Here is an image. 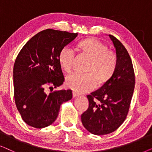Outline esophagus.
Here are the masks:
<instances>
[{
	"label": "esophagus",
	"mask_w": 152,
	"mask_h": 152,
	"mask_svg": "<svg viewBox=\"0 0 152 152\" xmlns=\"http://www.w3.org/2000/svg\"><path fill=\"white\" fill-rule=\"evenodd\" d=\"M79 94H78V93H77V92H73V96L74 97V98H76V97H77V96H79Z\"/></svg>",
	"instance_id": "obj_1"
}]
</instances>
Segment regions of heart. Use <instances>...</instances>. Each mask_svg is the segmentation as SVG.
Listing matches in <instances>:
<instances>
[{
  "mask_svg": "<svg viewBox=\"0 0 152 152\" xmlns=\"http://www.w3.org/2000/svg\"><path fill=\"white\" fill-rule=\"evenodd\" d=\"M77 48L82 55L90 59L86 69L88 73H72L66 76V83L76 92H83L94 88L97 81L99 84L106 82L115 72L117 60L114 52L107 49L105 44L93 38L80 41ZM74 56V52L69 47L60 50L58 62L62 70L70 72Z\"/></svg>",
  "mask_w": 152,
  "mask_h": 152,
  "instance_id": "1",
  "label": "heart"
}]
</instances>
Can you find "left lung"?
<instances>
[{"instance_id": "obj_1", "label": "left lung", "mask_w": 152, "mask_h": 152, "mask_svg": "<svg viewBox=\"0 0 152 152\" xmlns=\"http://www.w3.org/2000/svg\"><path fill=\"white\" fill-rule=\"evenodd\" d=\"M108 36L116 51V68L99 89L87 96L89 107L81 115L85 128L98 135L113 132L126 120L135 87L134 70L128 51L117 38Z\"/></svg>"}]
</instances>
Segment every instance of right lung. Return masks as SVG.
Segmentation results:
<instances>
[{
    "label": "right lung",
    "instance_id": "right-lung-1",
    "mask_svg": "<svg viewBox=\"0 0 152 152\" xmlns=\"http://www.w3.org/2000/svg\"><path fill=\"white\" fill-rule=\"evenodd\" d=\"M77 35L53 29L42 30L18 54L13 69L14 94L22 120L29 126L37 129L49 126L57 118L62 103L72 99L71 90L46 94L45 88H57L63 83L58 55Z\"/></svg>",
    "mask_w": 152,
    "mask_h": 152
}]
</instances>
